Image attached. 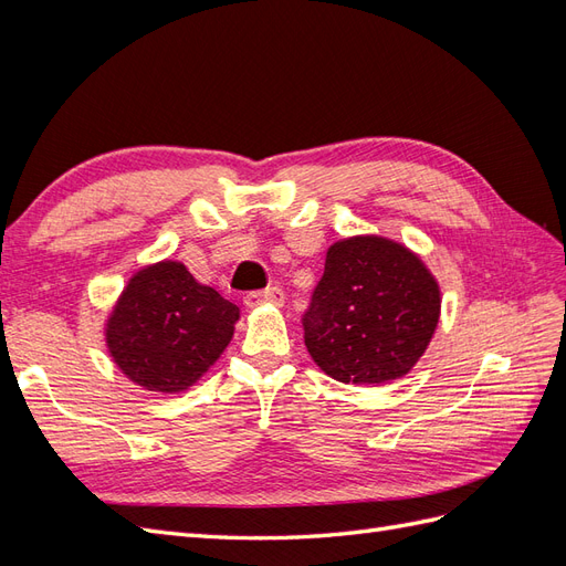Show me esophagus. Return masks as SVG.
<instances>
[{
    "label": "esophagus",
    "mask_w": 566,
    "mask_h": 566,
    "mask_svg": "<svg viewBox=\"0 0 566 566\" xmlns=\"http://www.w3.org/2000/svg\"><path fill=\"white\" fill-rule=\"evenodd\" d=\"M283 302H285V293L276 285L266 287V290H254V293L245 295V306H250V310H254V306H260V304L283 306Z\"/></svg>",
    "instance_id": "1"
}]
</instances>
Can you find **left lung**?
Returning a JSON list of instances; mask_svg holds the SVG:
<instances>
[{"mask_svg": "<svg viewBox=\"0 0 566 566\" xmlns=\"http://www.w3.org/2000/svg\"><path fill=\"white\" fill-rule=\"evenodd\" d=\"M439 285L403 245L380 235L345 238L302 316L304 345L339 382L382 385L418 364L439 323Z\"/></svg>", "mask_w": 566, "mask_h": 566, "instance_id": "1", "label": "left lung"}]
</instances>
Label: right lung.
Masks as SVG:
<instances>
[{
  "label": "right lung",
  "mask_w": 566,
  "mask_h": 566,
  "mask_svg": "<svg viewBox=\"0 0 566 566\" xmlns=\"http://www.w3.org/2000/svg\"><path fill=\"white\" fill-rule=\"evenodd\" d=\"M238 314L181 262H158L136 271L119 295L106 328L108 352L144 389L184 391L227 349Z\"/></svg>",
  "instance_id": "1"
}]
</instances>
